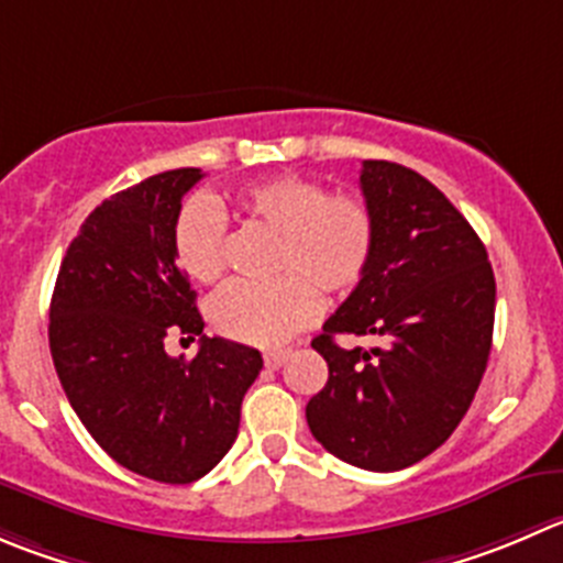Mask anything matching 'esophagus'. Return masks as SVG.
I'll list each match as a JSON object with an SVG mask.
<instances>
[{"label": "esophagus", "mask_w": 563, "mask_h": 563, "mask_svg": "<svg viewBox=\"0 0 563 563\" xmlns=\"http://www.w3.org/2000/svg\"><path fill=\"white\" fill-rule=\"evenodd\" d=\"M288 360V349H272V352H266L264 354V363H266V368H280L283 363H286Z\"/></svg>", "instance_id": "1"}]
</instances>
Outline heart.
Returning a JSON list of instances; mask_svg holds the SVG:
<instances>
[{
    "instance_id": "b5f03b06",
    "label": "heart",
    "mask_w": 563,
    "mask_h": 563,
    "mask_svg": "<svg viewBox=\"0 0 563 563\" xmlns=\"http://www.w3.org/2000/svg\"><path fill=\"white\" fill-rule=\"evenodd\" d=\"M247 225L277 233L264 283L233 280L209 302V319L225 338L253 346H277L319 313V291L343 297L368 272L376 247V220L357 195H330L324 184L277 176L233 198ZM178 264L198 283L220 280L228 266V225L203 198L181 206L173 228Z\"/></svg>"
}]
</instances>
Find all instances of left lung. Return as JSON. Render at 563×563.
Masks as SVG:
<instances>
[{"label": "left lung", "mask_w": 563, "mask_h": 563, "mask_svg": "<svg viewBox=\"0 0 563 563\" xmlns=\"http://www.w3.org/2000/svg\"><path fill=\"white\" fill-rule=\"evenodd\" d=\"M360 189L374 258L310 343L330 376L305 418L332 456L390 473L438 451L473 404L493 349L495 275L471 222L420 173L368 159ZM335 334L386 343L343 350Z\"/></svg>", "instance_id": "left-lung-1"}]
</instances>
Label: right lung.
Masks as SVG:
<instances>
[{
	"mask_svg": "<svg viewBox=\"0 0 563 563\" xmlns=\"http://www.w3.org/2000/svg\"><path fill=\"white\" fill-rule=\"evenodd\" d=\"M198 167L151 176L103 200L70 242L48 308V346L87 432L125 471L192 484L231 451L258 349L203 335L173 228ZM170 331L201 349L170 358Z\"/></svg>",
	"mask_w": 563,
	"mask_h": 563,
	"instance_id": "1",
	"label": "right lung"
}]
</instances>
